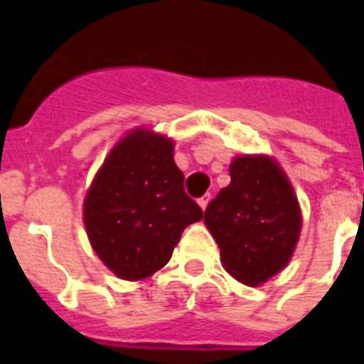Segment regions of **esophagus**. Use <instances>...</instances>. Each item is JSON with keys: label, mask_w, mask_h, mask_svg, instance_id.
<instances>
[{"label": "esophagus", "mask_w": 364, "mask_h": 364, "mask_svg": "<svg viewBox=\"0 0 364 364\" xmlns=\"http://www.w3.org/2000/svg\"><path fill=\"white\" fill-rule=\"evenodd\" d=\"M208 202H210V194H204L202 198H198V204L202 210H205V208H208Z\"/></svg>", "instance_id": "1"}]
</instances>
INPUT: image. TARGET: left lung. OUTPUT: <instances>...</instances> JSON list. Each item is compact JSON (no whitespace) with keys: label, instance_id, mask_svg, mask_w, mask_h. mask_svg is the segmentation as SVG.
I'll list each match as a JSON object with an SVG mask.
<instances>
[{"label":"left lung","instance_id":"1","mask_svg":"<svg viewBox=\"0 0 364 364\" xmlns=\"http://www.w3.org/2000/svg\"><path fill=\"white\" fill-rule=\"evenodd\" d=\"M204 221L221 249L225 270L255 287L285 268L302 217L293 187L274 160L236 156L230 185L208 204Z\"/></svg>","mask_w":364,"mask_h":364}]
</instances>
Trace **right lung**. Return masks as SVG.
<instances>
[{"mask_svg": "<svg viewBox=\"0 0 364 364\" xmlns=\"http://www.w3.org/2000/svg\"><path fill=\"white\" fill-rule=\"evenodd\" d=\"M173 141L134 130L119 141L85 200L94 251L122 279H143L171 259L183 230L204 211L183 187Z\"/></svg>", "mask_w": 364, "mask_h": 364, "instance_id": "add662e5", "label": "right lung"}]
</instances>
